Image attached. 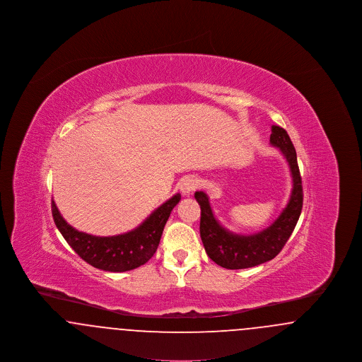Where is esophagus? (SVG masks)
<instances>
[{
    "label": "esophagus",
    "instance_id": "esophagus-1",
    "mask_svg": "<svg viewBox=\"0 0 362 362\" xmlns=\"http://www.w3.org/2000/svg\"><path fill=\"white\" fill-rule=\"evenodd\" d=\"M198 187V180L194 176H189L187 179H185L180 185V191L183 195H189L192 194V191Z\"/></svg>",
    "mask_w": 362,
    "mask_h": 362
}]
</instances>
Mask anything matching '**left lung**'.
<instances>
[{"instance_id":"1","label":"left lung","mask_w":362,"mask_h":362,"mask_svg":"<svg viewBox=\"0 0 362 362\" xmlns=\"http://www.w3.org/2000/svg\"><path fill=\"white\" fill-rule=\"evenodd\" d=\"M270 144L279 148L286 158L292 175L293 189L288 205L269 228L248 236L232 233L216 220L206 192H195V199L201 206L199 232L207 257L225 269H248L276 258L289 240L301 214L303 186L291 137L285 129L272 126Z\"/></svg>"}]
</instances>
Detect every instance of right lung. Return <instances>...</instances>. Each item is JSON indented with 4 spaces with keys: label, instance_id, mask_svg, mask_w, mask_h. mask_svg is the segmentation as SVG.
Instances as JSON below:
<instances>
[{
    "label": "right lung",
    "instance_id": "add662e5",
    "mask_svg": "<svg viewBox=\"0 0 362 362\" xmlns=\"http://www.w3.org/2000/svg\"><path fill=\"white\" fill-rule=\"evenodd\" d=\"M180 201L175 194L136 229L117 236H93L68 224L52 201L54 223L74 252L90 266L104 272L122 273L137 269L155 255L168 217Z\"/></svg>",
    "mask_w": 362,
    "mask_h": 362
}]
</instances>
